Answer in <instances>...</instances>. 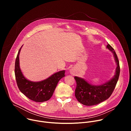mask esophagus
I'll return each instance as SVG.
<instances>
[{
	"instance_id": "obj_1",
	"label": "esophagus",
	"mask_w": 131,
	"mask_h": 131,
	"mask_svg": "<svg viewBox=\"0 0 131 131\" xmlns=\"http://www.w3.org/2000/svg\"><path fill=\"white\" fill-rule=\"evenodd\" d=\"M70 73H72V71L70 70Z\"/></svg>"
}]
</instances>
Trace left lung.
Returning a JSON list of instances; mask_svg holds the SVG:
<instances>
[{"mask_svg":"<svg viewBox=\"0 0 131 131\" xmlns=\"http://www.w3.org/2000/svg\"><path fill=\"white\" fill-rule=\"evenodd\" d=\"M106 48L113 53L117 65L115 75L110 80L101 85H95L89 83L84 79L74 77L77 82L75 96L78 101L85 106H93L107 100L113 93L119 79L120 74L119 62L117 55L109 44Z\"/></svg>","mask_w":131,"mask_h":131,"instance_id":"obj_1","label":"left lung"}]
</instances>
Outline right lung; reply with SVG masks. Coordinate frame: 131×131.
Returning <instances> with one entry per match:
<instances>
[{
    "instance_id": "obj_1",
    "label": "right lung",
    "mask_w": 131,
    "mask_h": 131,
    "mask_svg": "<svg viewBox=\"0 0 131 131\" xmlns=\"http://www.w3.org/2000/svg\"><path fill=\"white\" fill-rule=\"evenodd\" d=\"M18 51L15 63V75L17 86L20 91L29 99L36 102H43L50 100L59 81L65 77V70L55 72L45 80L34 82L26 79L20 67Z\"/></svg>"
}]
</instances>
